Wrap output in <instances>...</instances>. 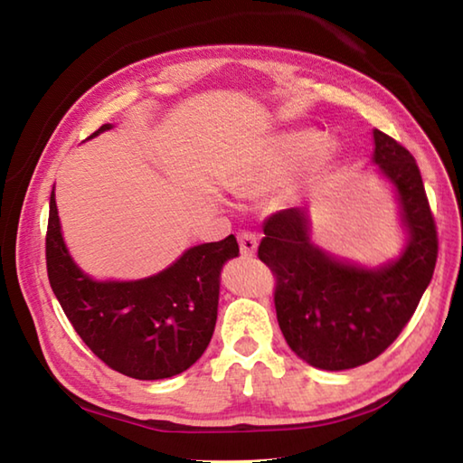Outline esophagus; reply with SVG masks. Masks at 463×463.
<instances>
[{
  "label": "esophagus",
  "mask_w": 463,
  "mask_h": 463,
  "mask_svg": "<svg viewBox=\"0 0 463 463\" xmlns=\"http://www.w3.org/2000/svg\"><path fill=\"white\" fill-rule=\"evenodd\" d=\"M239 245H241V253L245 257H253L257 245H260V241H257L255 234L250 232H241L239 234Z\"/></svg>",
  "instance_id": "obj_1"
}]
</instances>
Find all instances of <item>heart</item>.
I'll return each instance as SVG.
<instances>
[{"instance_id":"1","label":"heart","mask_w":463,"mask_h":463,"mask_svg":"<svg viewBox=\"0 0 463 463\" xmlns=\"http://www.w3.org/2000/svg\"><path fill=\"white\" fill-rule=\"evenodd\" d=\"M325 132L304 128L288 130L269 138L253 159L234 175V192L245 195H261L289 182L298 171L317 161L326 151Z\"/></svg>"}]
</instances>
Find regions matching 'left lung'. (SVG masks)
I'll use <instances>...</instances> for the list:
<instances>
[{"mask_svg":"<svg viewBox=\"0 0 463 463\" xmlns=\"http://www.w3.org/2000/svg\"><path fill=\"white\" fill-rule=\"evenodd\" d=\"M373 165L398 203L404 247L382 265L328 253L312 239L310 210L288 208L263 226L260 260L276 271L278 323L312 367L351 370L386 351L433 278L437 231L414 156L373 128Z\"/></svg>","mask_w":463,"mask_h":463,"instance_id":"left-lung-1","label":"left lung"}]
</instances>
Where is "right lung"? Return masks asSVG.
I'll use <instances>...</instances> for the list:
<instances>
[{
  "instance_id": "add662e5",
  "label": "right lung",
  "mask_w": 463,
  "mask_h": 463,
  "mask_svg": "<svg viewBox=\"0 0 463 463\" xmlns=\"http://www.w3.org/2000/svg\"><path fill=\"white\" fill-rule=\"evenodd\" d=\"M109 128L104 124L90 138ZM234 257L239 242L229 234L185 249L148 278L96 279L69 253L51 192L46 269L52 292L85 345L128 378H171L198 362L216 326L221 271Z\"/></svg>"
}]
</instances>
